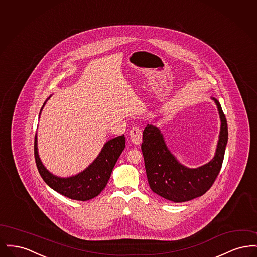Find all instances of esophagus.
I'll use <instances>...</instances> for the list:
<instances>
[{"label": "esophagus", "instance_id": "34e87169", "mask_svg": "<svg viewBox=\"0 0 257 257\" xmlns=\"http://www.w3.org/2000/svg\"><path fill=\"white\" fill-rule=\"evenodd\" d=\"M130 139H131V142L136 146L141 145L142 142H143V132H142V129L140 127H137V126L133 127L130 130Z\"/></svg>", "mask_w": 257, "mask_h": 257}]
</instances>
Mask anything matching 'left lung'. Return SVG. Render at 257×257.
<instances>
[{"mask_svg": "<svg viewBox=\"0 0 257 257\" xmlns=\"http://www.w3.org/2000/svg\"><path fill=\"white\" fill-rule=\"evenodd\" d=\"M211 99L219 110L220 129L215 155L205 165L196 169L184 166L172 154L157 126L147 124L145 128L142 151L147 180L150 189L158 196L176 203L189 201L205 194L216 180L224 157L228 130L220 102L216 98Z\"/></svg>", "mask_w": 257, "mask_h": 257, "instance_id": "8db88e82", "label": "left lung"}]
</instances>
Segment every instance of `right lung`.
Wrapping results in <instances>:
<instances>
[{"label": "right lung", "mask_w": 257, "mask_h": 257, "mask_svg": "<svg viewBox=\"0 0 257 257\" xmlns=\"http://www.w3.org/2000/svg\"><path fill=\"white\" fill-rule=\"evenodd\" d=\"M51 96L52 95L44 102L39 112V117L41 110ZM124 148V135L113 138L104 145L97 157L84 171L69 177H60L50 172L42 164L38 155L37 134L35 138V158L37 170L42 179L50 188L62 196L80 201L89 200L97 196L105 189L110 179L112 169Z\"/></svg>", "instance_id": "1"}]
</instances>
